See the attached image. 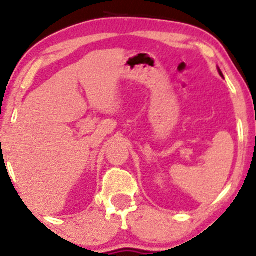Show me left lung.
Masks as SVG:
<instances>
[{"label":"left lung","instance_id":"left-lung-1","mask_svg":"<svg viewBox=\"0 0 256 256\" xmlns=\"http://www.w3.org/2000/svg\"><path fill=\"white\" fill-rule=\"evenodd\" d=\"M218 73H220V76H224V74H222V72H221V70H218Z\"/></svg>","mask_w":256,"mask_h":256}]
</instances>
